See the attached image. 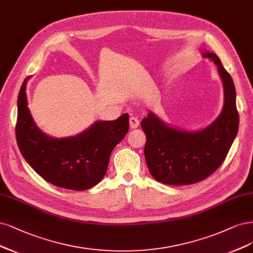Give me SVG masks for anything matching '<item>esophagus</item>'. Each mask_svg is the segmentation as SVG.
<instances>
[{
	"label": "esophagus",
	"mask_w": 253,
	"mask_h": 253,
	"mask_svg": "<svg viewBox=\"0 0 253 253\" xmlns=\"http://www.w3.org/2000/svg\"><path fill=\"white\" fill-rule=\"evenodd\" d=\"M129 126L132 128H136L139 126V119L136 116H130L129 117Z\"/></svg>",
	"instance_id": "esophagus-1"
}]
</instances>
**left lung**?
Wrapping results in <instances>:
<instances>
[{"instance_id":"left-lung-1","label":"left lung","mask_w":253,"mask_h":253,"mask_svg":"<svg viewBox=\"0 0 253 253\" xmlns=\"http://www.w3.org/2000/svg\"><path fill=\"white\" fill-rule=\"evenodd\" d=\"M224 85V108L213 123L199 132L165 126L153 113L141 121L146 136L144 156L151 175L169 185H189L211 176L225 160L239 128L236 88L220 58L206 52Z\"/></svg>"}]
</instances>
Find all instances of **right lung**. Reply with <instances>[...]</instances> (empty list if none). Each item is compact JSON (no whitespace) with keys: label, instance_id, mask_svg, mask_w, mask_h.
I'll return each mask as SVG.
<instances>
[{"label":"right lung","instance_id":"1","mask_svg":"<svg viewBox=\"0 0 253 253\" xmlns=\"http://www.w3.org/2000/svg\"><path fill=\"white\" fill-rule=\"evenodd\" d=\"M17 97L15 136L26 161L39 175L55 186L85 190L96 185L108 169L113 149L128 132V114L113 121H97L84 133L56 139L42 133L27 107L26 84Z\"/></svg>","mask_w":253,"mask_h":253}]
</instances>
